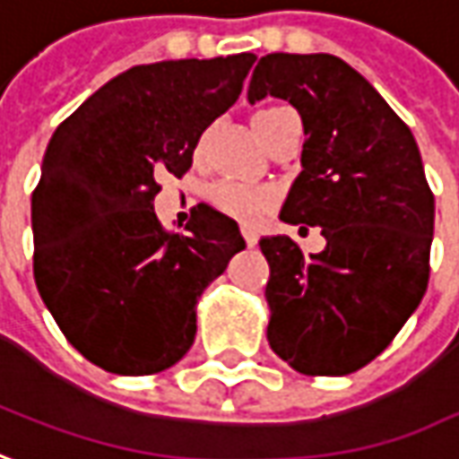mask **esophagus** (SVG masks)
Here are the masks:
<instances>
[{"instance_id": "obj_1", "label": "esophagus", "mask_w": 459, "mask_h": 459, "mask_svg": "<svg viewBox=\"0 0 459 459\" xmlns=\"http://www.w3.org/2000/svg\"><path fill=\"white\" fill-rule=\"evenodd\" d=\"M241 233H244L246 244H248V246L259 244V236H256V233H254V230H251V229H244V230H241Z\"/></svg>"}]
</instances>
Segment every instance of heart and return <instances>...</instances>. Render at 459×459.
I'll return each instance as SVG.
<instances>
[{
    "label": "heart",
    "mask_w": 459,
    "mask_h": 459,
    "mask_svg": "<svg viewBox=\"0 0 459 459\" xmlns=\"http://www.w3.org/2000/svg\"><path fill=\"white\" fill-rule=\"evenodd\" d=\"M272 111V108H266ZM208 198L221 213L230 215L241 223H259L274 205L277 193L269 185H248L238 180H218L208 190Z\"/></svg>",
    "instance_id": "heart-1"
}]
</instances>
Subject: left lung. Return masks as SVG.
<instances>
[{
  "instance_id": "1",
  "label": "left lung",
  "mask_w": 459,
  "mask_h": 459,
  "mask_svg": "<svg viewBox=\"0 0 459 459\" xmlns=\"http://www.w3.org/2000/svg\"><path fill=\"white\" fill-rule=\"evenodd\" d=\"M284 99L305 126L302 172L279 218L320 226L305 256L264 236L272 351L305 376H345L381 356L429 281L435 195L411 129L345 60L272 53L254 68L248 103Z\"/></svg>"
}]
</instances>
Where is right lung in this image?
<instances>
[{
  "instance_id": "right-lung-1",
  "label": "right lung",
  "mask_w": 459,
  "mask_h": 459,
  "mask_svg": "<svg viewBox=\"0 0 459 459\" xmlns=\"http://www.w3.org/2000/svg\"><path fill=\"white\" fill-rule=\"evenodd\" d=\"M254 60L134 65L88 96L45 150L32 193L35 284L63 335L103 371L175 366L195 340L200 294L246 248L238 223L205 203L185 233H167L154 195L160 175L190 169Z\"/></svg>"
}]
</instances>
